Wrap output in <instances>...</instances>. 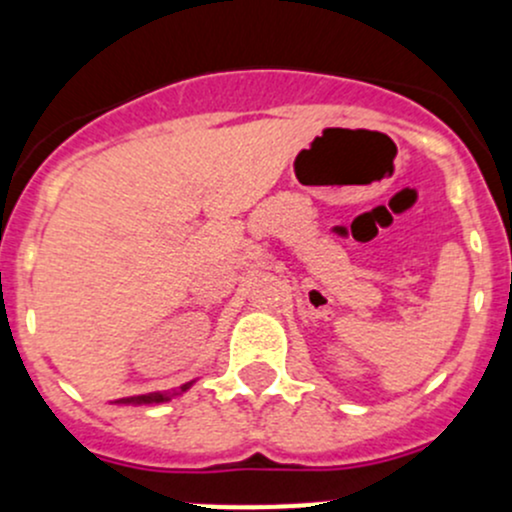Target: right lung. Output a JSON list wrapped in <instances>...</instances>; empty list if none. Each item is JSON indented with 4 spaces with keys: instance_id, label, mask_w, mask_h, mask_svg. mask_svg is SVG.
Segmentation results:
<instances>
[{
    "instance_id": "add662e5",
    "label": "right lung",
    "mask_w": 512,
    "mask_h": 512,
    "mask_svg": "<svg viewBox=\"0 0 512 512\" xmlns=\"http://www.w3.org/2000/svg\"><path fill=\"white\" fill-rule=\"evenodd\" d=\"M192 384V382H189ZM189 384H184L182 389H187ZM165 394H145V397H130V399H125V404L128 402H133V404H152V402H165Z\"/></svg>"
}]
</instances>
